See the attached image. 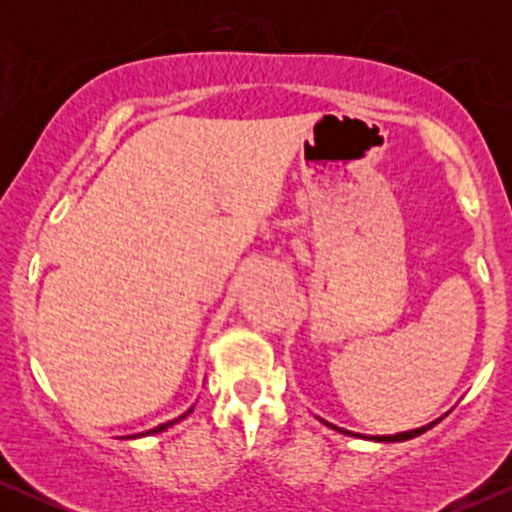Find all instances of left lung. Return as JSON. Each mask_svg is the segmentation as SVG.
Segmentation results:
<instances>
[{
  "instance_id": "obj_1",
  "label": "left lung",
  "mask_w": 512,
  "mask_h": 512,
  "mask_svg": "<svg viewBox=\"0 0 512 512\" xmlns=\"http://www.w3.org/2000/svg\"><path fill=\"white\" fill-rule=\"evenodd\" d=\"M440 421V419H438ZM438 421H433V424H428V426H424V428H414V431H404V433H397V436H373V440H409V438H414V436H419V433H424V431H428V428L431 426H436ZM327 424V421H325ZM327 426H332V424H327ZM332 428H337V426H332ZM337 431H342V433H349V431H344V428H337Z\"/></svg>"
}]
</instances>
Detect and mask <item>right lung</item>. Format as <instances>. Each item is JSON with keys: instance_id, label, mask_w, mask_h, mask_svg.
<instances>
[{"instance_id": "right-lung-1", "label": "right lung", "mask_w": 512, "mask_h": 512, "mask_svg": "<svg viewBox=\"0 0 512 512\" xmlns=\"http://www.w3.org/2000/svg\"><path fill=\"white\" fill-rule=\"evenodd\" d=\"M170 424H173V421H170ZM170 424H161L158 428H151V431H146V433H161V431H166Z\"/></svg>"}]
</instances>
